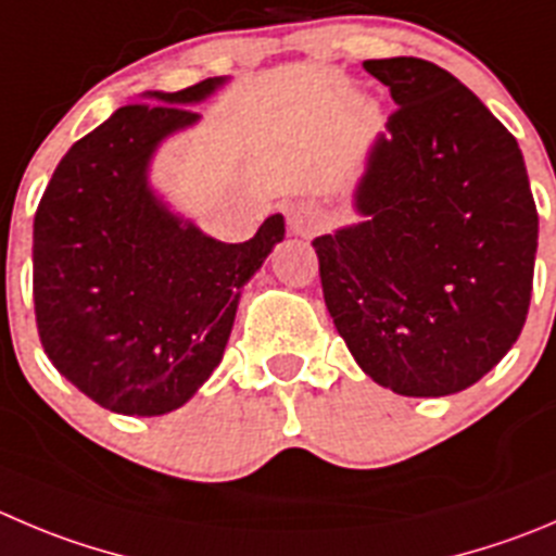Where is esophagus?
Here are the masks:
<instances>
[{
  "label": "esophagus",
  "mask_w": 556,
  "mask_h": 556,
  "mask_svg": "<svg viewBox=\"0 0 556 556\" xmlns=\"http://www.w3.org/2000/svg\"><path fill=\"white\" fill-rule=\"evenodd\" d=\"M287 224L294 235L300 237H311L319 231L321 226V215L319 210L311 207V204H289L287 207Z\"/></svg>",
  "instance_id": "1"
}]
</instances>
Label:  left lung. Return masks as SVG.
Here are the masks:
<instances>
[{"label":"left lung","instance_id":"8db88e82","mask_svg":"<svg viewBox=\"0 0 556 556\" xmlns=\"http://www.w3.org/2000/svg\"><path fill=\"white\" fill-rule=\"evenodd\" d=\"M399 109L354 188L361 224L314 240L338 336L377 384L440 399L483 379L527 321L538 210L525 155L456 76L363 62Z\"/></svg>","mask_w":556,"mask_h":556}]
</instances>
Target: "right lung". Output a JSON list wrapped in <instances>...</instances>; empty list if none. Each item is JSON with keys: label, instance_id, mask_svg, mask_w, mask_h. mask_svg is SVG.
I'll list each match as a JSON object with an SVG mask.
<instances>
[{"label": "right lung", "instance_id": "1", "mask_svg": "<svg viewBox=\"0 0 556 556\" xmlns=\"http://www.w3.org/2000/svg\"><path fill=\"white\" fill-rule=\"evenodd\" d=\"M226 84L144 92L67 150L35 213V316L56 371L116 415L179 409L224 361L242 287L283 240L269 215L248 242H220L150 185L190 105Z\"/></svg>", "mask_w": 556, "mask_h": 556}]
</instances>
